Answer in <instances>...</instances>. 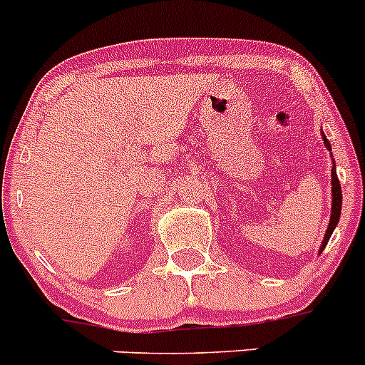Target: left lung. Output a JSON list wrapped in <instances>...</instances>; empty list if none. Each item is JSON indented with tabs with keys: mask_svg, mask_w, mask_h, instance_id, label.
Returning a JSON list of instances; mask_svg holds the SVG:
<instances>
[{
	"mask_svg": "<svg viewBox=\"0 0 365 365\" xmlns=\"http://www.w3.org/2000/svg\"><path fill=\"white\" fill-rule=\"evenodd\" d=\"M322 140H324L326 149H328V151H331V145H329V142H328V138H326L324 133H322ZM340 210H342V189H340V182H339V178H336V167H335V160H333V169H331V216H329V225H328V229H326L324 240H322L321 248H319V254H322V250H324L326 245H328L329 237H331L333 230H335L336 225H339Z\"/></svg>",
	"mask_w": 365,
	"mask_h": 365,
	"instance_id": "obj_1",
	"label": "left lung"
}]
</instances>
